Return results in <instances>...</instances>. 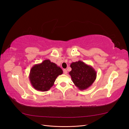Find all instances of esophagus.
<instances>
[{
    "mask_svg": "<svg viewBox=\"0 0 129 129\" xmlns=\"http://www.w3.org/2000/svg\"><path fill=\"white\" fill-rule=\"evenodd\" d=\"M63 73L64 74H67V71L66 69H63Z\"/></svg>",
    "mask_w": 129,
    "mask_h": 129,
    "instance_id": "1",
    "label": "esophagus"
}]
</instances>
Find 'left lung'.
Here are the masks:
<instances>
[{
    "label": "left lung",
    "instance_id": "obj_1",
    "mask_svg": "<svg viewBox=\"0 0 129 129\" xmlns=\"http://www.w3.org/2000/svg\"><path fill=\"white\" fill-rule=\"evenodd\" d=\"M72 71L69 73L75 86L80 90L88 89L94 82L97 73L92 66L79 61L72 62Z\"/></svg>",
    "mask_w": 129,
    "mask_h": 129
}]
</instances>
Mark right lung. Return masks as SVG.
<instances>
[{
  "instance_id": "obj_1",
  "label": "right lung",
  "mask_w": 129,
  "mask_h": 129,
  "mask_svg": "<svg viewBox=\"0 0 129 129\" xmlns=\"http://www.w3.org/2000/svg\"><path fill=\"white\" fill-rule=\"evenodd\" d=\"M62 73L60 67L47 59L33 66L29 79L31 85L37 90L47 91L53 87L57 77Z\"/></svg>"
}]
</instances>
